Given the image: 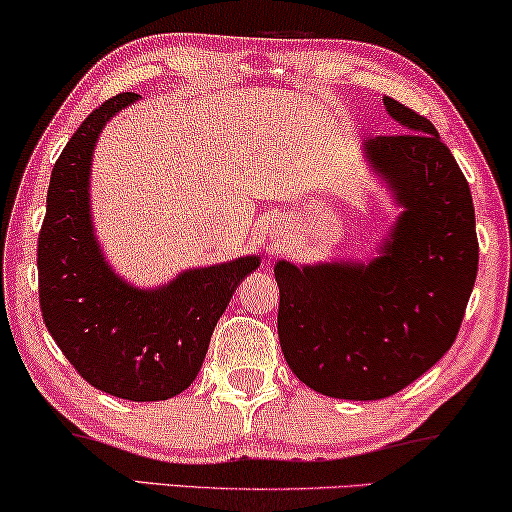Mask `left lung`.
<instances>
[{
	"label": "left lung",
	"mask_w": 512,
	"mask_h": 512,
	"mask_svg": "<svg viewBox=\"0 0 512 512\" xmlns=\"http://www.w3.org/2000/svg\"><path fill=\"white\" fill-rule=\"evenodd\" d=\"M403 132L363 139L401 209L370 261L275 263L284 359L331 398L377 401L408 387L457 338L478 275L471 188L431 121L384 97Z\"/></svg>",
	"instance_id": "left-lung-1"
}]
</instances>
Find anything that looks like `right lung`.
<instances>
[{"label": "right lung", "mask_w": 512, "mask_h": 512, "mask_svg": "<svg viewBox=\"0 0 512 512\" xmlns=\"http://www.w3.org/2000/svg\"><path fill=\"white\" fill-rule=\"evenodd\" d=\"M123 93L97 107L53 165L39 233V303L48 333L95 389L125 401H167L191 387L216 321L261 256L188 268L142 289L107 261L93 223V153L111 118L135 104Z\"/></svg>", "instance_id": "add662e5"}]
</instances>
